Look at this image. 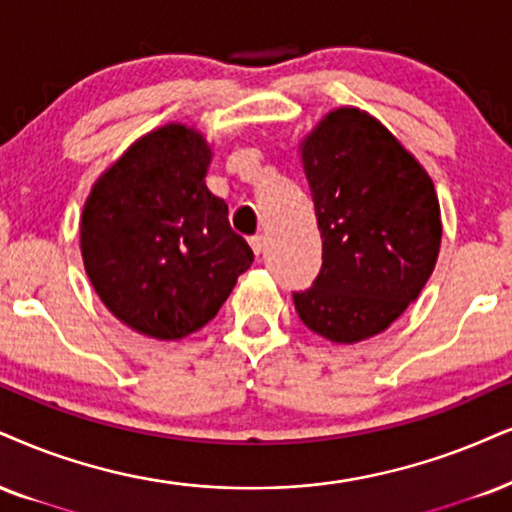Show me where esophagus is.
<instances>
[{
	"mask_svg": "<svg viewBox=\"0 0 512 512\" xmlns=\"http://www.w3.org/2000/svg\"><path fill=\"white\" fill-rule=\"evenodd\" d=\"M249 244H251V249H254V254L261 256L263 251H266V246H268V237L266 235H256V237L249 239Z\"/></svg>",
	"mask_w": 512,
	"mask_h": 512,
	"instance_id": "1",
	"label": "esophagus"
}]
</instances>
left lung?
Listing matches in <instances>:
<instances>
[{
  "instance_id": "8db88e82",
  "label": "left lung",
  "mask_w": 512,
  "mask_h": 512,
  "mask_svg": "<svg viewBox=\"0 0 512 512\" xmlns=\"http://www.w3.org/2000/svg\"><path fill=\"white\" fill-rule=\"evenodd\" d=\"M323 239L313 287L294 294L308 330L356 344L387 330L437 266L434 182L368 111L334 109L299 144Z\"/></svg>"
}]
</instances>
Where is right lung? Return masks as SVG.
<instances>
[{
  "instance_id": "obj_1",
  "label": "right lung",
  "mask_w": 512,
  "mask_h": 512,
  "mask_svg": "<svg viewBox=\"0 0 512 512\" xmlns=\"http://www.w3.org/2000/svg\"><path fill=\"white\" fill-rule=\"evenodd\" d=\"M211 147L166 123L99 175L80 216L85 273L102 304L144 337L175 342L216 318L254 251L206 187Z\"/></svg>"
}]
</instances>
